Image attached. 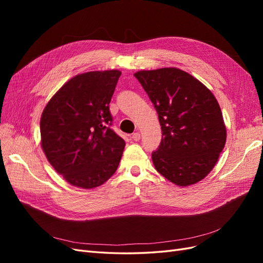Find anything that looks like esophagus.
Returning a JSON list of instances; mask_svg holds the SVG:
<instances>
[{
	"instance_id": "esophagus-1",
	"label": "esophagus",
	"mask_w": 263,
	"mask_h": 263,
	"mask_svg": "<svg viewBox=\"0 0 263 263\" xmlns=\"http://www.w3.org/2000/svg\"><path fill=\"white\" fill-rule=\"evenodd\" d=\"M132 138H133V140H135V141H139L140 138H141V136H140L139 133H134Z\"/></svg>"
}]
</instances>
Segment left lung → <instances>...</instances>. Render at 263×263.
Listing matches in <instances>:
<instances>
[{"label":"left lung","mask_w":263,"mask_h":263,"mask_svg":"<svg viewBox=\"0 0 263 263\" xmlns=\"http://www.w3.org/2000/svg\"><path fill=\"white\" fill-rule=\"evenodd\" d=\"M134 76L155 105L161 126V144L151 156L156 170L178 186L202 181L227 138L216 98L196 78L174 67Z\"/></svg>","instance_id":"8db88e82"}]
</instances>
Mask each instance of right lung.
I'll return each instance as SVG.
<instances>
[{
	"instance_id": "right-lung-1",
	"label": "right lung",
	"mask_w": 263,
	"mask_h": 263,
	"mask_svg": "<svg viewBox=\"0 0 263 263\" xmlns=\"http://www.w3.org/2000/svg\"><path fill=\"white\" fill-rule=\"evenodd\" d=\"M121 74L119 70L77 74L52 95L43 110V151L71 185L95 189L118 168L126 144L109 128L108 105Z\"/></svg>"
}]
</instances>
